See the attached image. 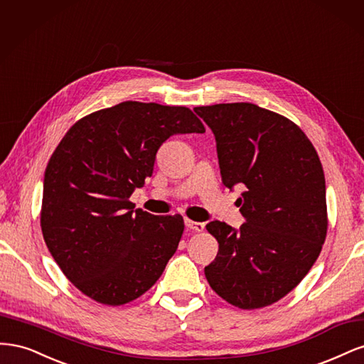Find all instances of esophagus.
Instances as JSON below:
<instances>
[{
  "mask_svg": "<svg viewBox=\"0 0 364 364\" xmlns=\"http://www.w3.org/2000/svg\"><path fill=\"white\" fill-rule=\"evenodd\" d=\"M185 225H186V228H188V229L196 230V232H203V229H205V223L193 222V220H190V218L185 220Z\"/></svg>",
  "mask_w": 364,
  "mask_h": 364,
  "instance_id": "esophagus-1",
  "label": "esophagus"
}]
</instances>
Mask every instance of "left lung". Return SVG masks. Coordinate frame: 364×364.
Masks as SVG:
<instances>
[{
    "label": "left lung",
    "mask_w": 364,
    "mask_h": 364,
    "mask_svg": "<svg viewBox=\"0 0 364 364\" xmlns=\"http://www.w3.org/2000/svg\"><path fill=\"white\" fill-rule=\"evenodd\" d=\"M217 141L222 182L241 183L235 230L211 222L218 243L211 289L241 310L278 302L310 272L328 230L325 174L311 141L287 117L252 103L194 107Z\"/></svg>",
    "instance_id": "obj_1"
}]
</instances>
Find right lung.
<instances>
[{"instance_id": "obj_1", "label": "right lung", "mask_w": 364, "mask_h": 364, "mask_svg": "<svg viewBox=\"0 0 364 364\" xmlns=\"http://www.w3.org/2000/svg\"><path fill=\"white\" fill-rule=\"evenodd\" d=\"M191 109L123 102L77 121L43 176L41 229L54 261L92 301L119 306L162 274L183 234V217L151 215L129 199L156 151L176 134H203Z\"/></svg>"}]
</instances>
